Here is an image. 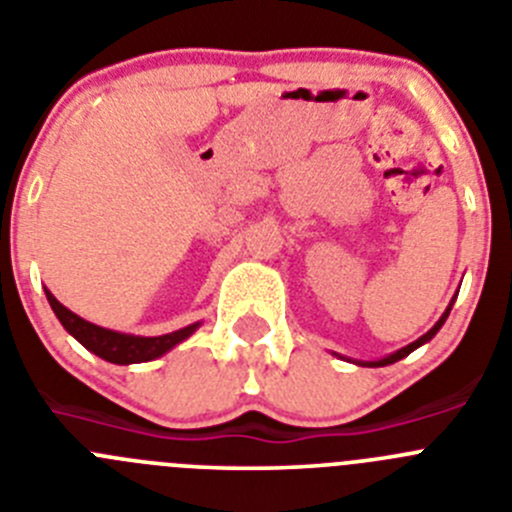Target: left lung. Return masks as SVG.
Listing matches in <instances>:
<instances>
[{
    "instance_id": "left-lung-1",
    "label": "left lung",
    "mask_w": 512,
    "mask_h": 512,
    "mask_svg": "<svg viewBox=\"0 0 512 512\" xmlns=\"http://www.w3.org/2000/svg\"><path fill=\"white\" fill-rule=\"evenodd\" d=\"M454 302H456V297H454V300H451V302H449V307H446V312H443L441 318H438V323H436V325H433V328H431V330H428V333H425V336H420V338H418V341L408 343V346H405V348H400V351H395V354H390V356H384V359H377V361H354V364H359V366H387V364H395V361L405 359V356H408V354H413L415 348H420V346H423V343H428V341H431V338H433V336H436L438 330H441V325H443V323H446V318H449V312H451V305H454Z\"/></svg>"
}]
</instances>
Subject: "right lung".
<instances>
[{
  "mask_svg": "<svg viewBox=\"0 0 512 512\" xmlns=\"http://www.w3.org/2000/svg\"><path fill=\"white\" fill-rule=\"evenodd\" d=\"M45 297L51 302L56 318L61 320V325L69 330L71 336L81 343V346L92 351L99 359L110 361V364H143V361H153L158 356L169 354L176 343L187 341L194 330L200 328L202 323H192L187 328H179L174 333H166V336H130V333H120V330L102 328V325H94L89 320L79 318L76 312H71L69 307H63L56 297L45 289Z\"/></svg>",
  "mask_w": 512,
  "mask_h": 512,
  "instance_id": "obj_1",
  "label": "right lung"
}]
</instances>
